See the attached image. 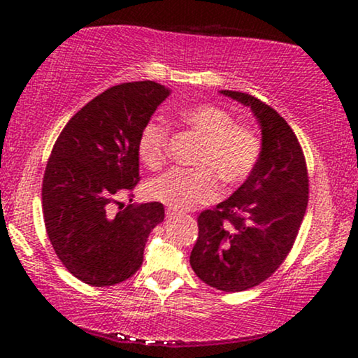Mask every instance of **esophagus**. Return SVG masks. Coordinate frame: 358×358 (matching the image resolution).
Here are the masks:
<instances>
[{
    "label": "esophagus",
    "mask_w": 358,
    "mask_h": 358,
    "mask_svg": "<svg viewBox=\"0 0 358 358\" xmlns=\"http://www.w3.org/2000/svg\"><path fill=\"white\" fill-rule=\"evenodd\" d=\"M178 215V212L173 210V208H166V217L168 219H171V217H176Z\"/></svg>",
    "instance_id": "1"
}]
</instances>
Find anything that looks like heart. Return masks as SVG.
Listing matches in <instances>:
<instances>
[{
	"instance_id": "obj_1",
	"label": "heart",
	"mask_w": 358,
	"mask_h": 358,
	"mask_svg": "<svg viewBox=\"0 0 358 358\" xmlns=\"http://www.w3.org/2000/svg\"><path fill=\"white\" fill-rule=\"evenodd\" d=\"M180 122L200 141L193 170H171L148 183V195L178 210L208 203L219 195V178L229 187L249 178L261 158L262 145L249 126L237 124L229 110L215 104H196L178 113ZM170 127L150 119L138 139V153L150 170L166 163Z\"/></svg>"
}]
</instances>
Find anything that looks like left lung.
<instances>
[{"label":"left lung","instance_id":"1","mask_svg":"<svg viewBox=\"0 0 358 358\" xmlns=\"http://www.w3.org/2000/svg\"><path fill=\"white\" fill-rule=\"evenodd\" d=\"M220 92L252 109L262 151L249 178L199 215L190 266L205 285L234 293L266 281L282 264L301 227L310 185L305 155L285 117L250 94Z\"/></svg>","mask_w":358,"mask_h":358}]
</instances>
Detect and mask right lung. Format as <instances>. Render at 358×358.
<instances>
[{
    "mask_svg": "<svg viewBox=\"0 0 358 358\" xmlns=\"http://www.w3.org/2000/svg\"><path fill=\"white\" fill-rule=\"evenodd\" d=\"M168 96L153 80L114 85L73 114L53 145L42 185L45 229L62 264L85 285L133 276L148 236L165 219L163 203L121 208L119 199L133 196L139 133Z\"/></svg>",
    "mask_w": 358,
    "mask_h": 358,
    "instance_id": "right-lung-1",
    "label": "right lung"
}]
</instances>
